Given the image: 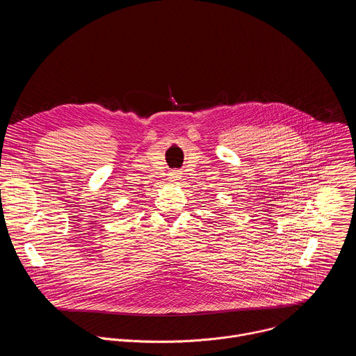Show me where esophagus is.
I'll return each mask as SVG.
<instances>
[{
  "label": "esophagus",
  "instance_id": "1",
  "mask_svg": "<svg viewBox=\"0 0 356 356\" xmlns=\"http://www.w3.org/2000/svg\"><path fill=\"white\" fill-rule=\"evenodd\" d=\"M179 177H180V175L177 172L172 173V180H179Z\"/></svg>",
  "mask_w": 356,
  "mask_h": 356
}]
</instances>
